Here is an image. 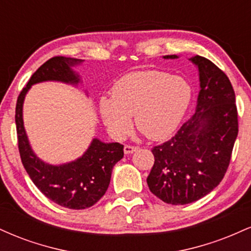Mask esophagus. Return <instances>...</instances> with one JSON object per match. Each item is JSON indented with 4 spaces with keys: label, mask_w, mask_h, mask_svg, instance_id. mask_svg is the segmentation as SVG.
Masks as SVG:
<instances>
[{
    "label": "esophagus",
    "mask_w": 251,
    "mask_h": 251,
    "mask_svg": "<svg viewBox=\"0 0 251 251\" xmlns=\"http://www.w3.org/2000/svg\"><path fill=\"white\" fill-rule=\"evenodd\" d=\"M137 148L135 146H131V145H125V148H124V152H125V154H131L133 153V152L137 151Z\"/></svg>",
    "instance_id": "esophagus-1"
}]
</instances>
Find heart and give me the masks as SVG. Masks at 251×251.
<instances>
[{"instance_id":"obj_1","label":"heart","mask_w":251,"mask_h":251,"mask_svg":"<svg viewBox=\"0 0 251 251\" xmlns=\"http://www.w3.org/2000/svg\"><path fill=\"white\" fill-rule=\"evenodd\" d=\"M192 87L184 77L159 71L126 74L114 83L111 97L99 100L100 116L109 133L123 139L134 125L151 140L171 137L191 102Z\"/></svg>"}]
</instances>
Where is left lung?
<instances>
[{"label": "left lung", "instance_id": "obj_1", "mask_svg": "<svg viewBox=\"0 0 251 251\" xmlns=\"http://www.w3.org/2000/svg\"><path fill=\"white\" fill-rule=\"evenodd\" d=\"M189 60L200 76L195 114L169 142L152 149L154 164L146 179L150 191L172 205L194 203L221 183L238 133L230 80L206 57L195 55Z\"/></svg>", "mask_w": 251, "mask_h": 251}]
</instances>
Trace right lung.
I'll list each match as a JSON object with an SVG mask.
<instances>
[{"label": "right lung", "mask_w": 251, "mask_h": 251, "mask_svg": "<svg viewBox=\"0 0 251 251\" xmlns=\"http://www.w3.org/2000/svg\"><path fill=\"white\" fill-rule=\"evenodd\" d=\"M82 62L83 60L65 56L46 61L20 93L15 111L19 151L25 171L46 197L73 210L87 209L105 195L113 166L124 157V146L93 138L88 149L75 160L57 165L45 162L33 151L28 139L24 124V102L28 91L35 83L56 81L77 87L82 81L74 67ZM85 93L87 96V92Z\"/></svg>", "instance_id": "right-lung-1"}]
</instances>
